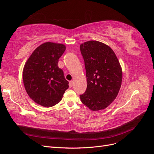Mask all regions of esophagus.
Masks as SVG:
<instances>
[{
  "mask_svg": "<svg viewBox=\"0 0 154 154\" xmlns=\"http://www.w3.org/2000/svg\"><path fill=\"white\" fill-rule=\"evenodd\" d=\"M69 87H72V85H73V82H70L69 83Z\"/></svg>",
  "mask_w": 154,
  "mask_h": 154,
  "instance_id": "34e87169",
  "label": "esophagus"
}]
</instances>
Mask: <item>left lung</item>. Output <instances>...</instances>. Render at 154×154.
Returning <instances> with one entry per match:
<instances>
[{"instance_id": "8db88e82", "label": "left lung", "mask_w": 154, "mask_h": 154, "mask_svg": "<svg viewBox=\"0 0 154 154\" xmlns=\"http://www.w3.org/2000/svg\"><path fill=\"white\" fill-rule=\"evenodd\" d=\"M80 51L87 82L80 100L93 111L104 109L118 94L122 82V67L113 50L100 42H86L80 45Z\"/></svg>"}]
</instances>
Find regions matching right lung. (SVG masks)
<instances>
[{
  "mask_svg": "<svg viewBox=\"0 0 154 154\" xmlns=\"http://www.w3.org/2000/svg\"><path fill=\"white\" fill-rule=\"evenodd\" d=\"M66 50L63 44L45 42L31 54L23 70V82L27 94L43 106L55 105L62 100L69 82L58 67Z\"/></svg>",
  "mask_w": 154,
  "mask_h": 154,
  "instance_id": "right-lung-1",
  "label": "right lung"
}]
</instances>
